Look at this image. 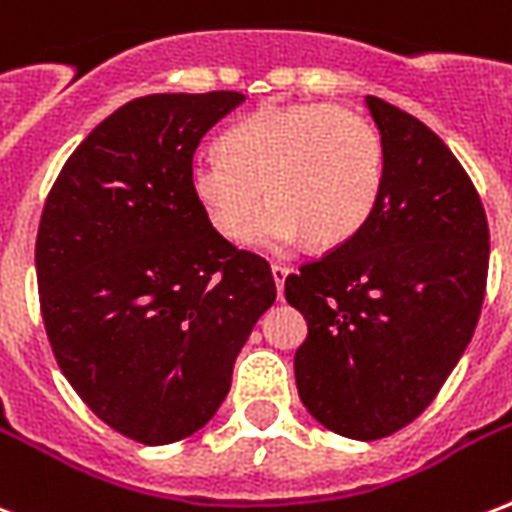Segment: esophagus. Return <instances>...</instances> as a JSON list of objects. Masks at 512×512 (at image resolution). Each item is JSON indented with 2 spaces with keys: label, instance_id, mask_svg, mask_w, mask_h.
<instances>
[{
  "label": "esophagus",
  "instance_id": "34e87169",
  "mask_svg": "<svg viewBox=\"0 0 512 512\" xmlns=\"http://www.w3.org/2000/svg\"><path fill=\"white\" fill-rule=\"evenodd\" d=\"M271 273H273V282H276V287H279V292H282L284 279H287V276H290V268H287V265L273 263V265H271Z\"/></svg>",
  "mask_w": 512,
  "mask_h": 512
}]
</instances>
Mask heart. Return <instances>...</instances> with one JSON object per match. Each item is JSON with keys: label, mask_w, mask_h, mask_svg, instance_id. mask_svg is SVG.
I'll use <instances>...</instances> for the list:
<instances>
[{"label": "heart", "mask_w": 512, "mask_h": 512, "mask_svg": "<svg viewBox=\"0 0 512 512\" xmlns=\"http://www.w3.org/2000/svg\"><path fill=\"white\" fill-rule=\"evenodd\" d=\"M222 158H198L187 185L222 239H239L260 201L271 209L249 244L306 239L317 249L351 241L381 201L384 142L357 112L330 104H268L230 126Z\"/></svg>", "instance_id": "heart-1"}]
</instances>
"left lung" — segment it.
Segmentation results:
<instances>
[{
	"instance_id": "1",
	"label": "left lung",
	"mask_w": 512,
	"mask_h": 512,
	"mask_svg": "<svg viewBox=\"0 0 512 512\" xmlns=\"http://www.w3.org/2000/svg\"><path fill=\"white\" fill-rule=\"evenodd\" d=\"M365 104L386 155L376 212L284 282L308 325L300 400L351 440L386 438L435 400L473 338L489 273V222L454 152L403 109Z\"/></svg>"
}]
</instances>
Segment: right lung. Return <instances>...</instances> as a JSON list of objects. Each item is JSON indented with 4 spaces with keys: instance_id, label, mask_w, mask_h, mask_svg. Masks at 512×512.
<instances>
[{
    "instance_id": "right-lung-1",
    "label": "right lung",
    "mask_w": 512,
    "mask_h": 512,
    "mask_svg": "<svg viewBox=\"0 0 512 512\" xmlns=\"http://www.w3.org/2000/svg\"><path fill=\"white\" fill-rule=\"evenodd\" d=\"M244 99L128 101L69 155L42 209L34 263L58 368L104 424L144 446L212 419L276 300L271 265L214 233L187 185L204 134Z\"/></svg>"
}]
</instances>
